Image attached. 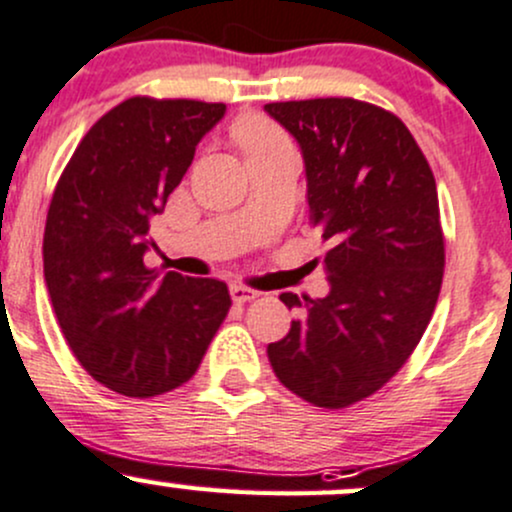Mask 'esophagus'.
Here are the masks:
<instances>
[{
    "mask_svg": "<svg viewBox=\"0 0 512 512\" xmlns=\"http://www.w3.org/2000/svg\"><path fill=\"white\" fill-rule=\"evenodd\" d=\"M230 296H233L235 303H247V301L257 299V296H260V291L250 289V286H243V284H233L230 286Z\"/></svg>",
    "mask_w": 512,
    "mask_h": 512,
    "instance_id": "esophagus-1",
    "label": "esophagus"
}]
</instances>
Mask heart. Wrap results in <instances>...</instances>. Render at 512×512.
Returning a JSON list of instances; mask_svg holds the SVG:
<instances>
[{
  "label": "heart",
  "instance_id": "1",
  "mask_svg": "<svg viewBox=\"0 0 512 512\" xmlns=\"http://www.w3.org/2000/svg\"><path fill=\"white\" fill-rule=\"evenodd\" d=\"M238 140L243 145L245 155L257 153V150H265L269 145L277 143H286L279 128L274 123H269L267 119H245L238 126Z\"/></svg>",
  "mask_w": 512,
  "mask_h": 512
}]
</instances>
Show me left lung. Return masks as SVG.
<instances>
[{"mask_svg":"<svg viewBox=\"0 0 512 512\" xmlns=\"http://www.w3.org/2000/svg\"><path fill=\"white\" fill-rule=\"evenodd\" d=\"M265 111L301 145L308 213L330 243V294L279 296L301 316L267 355L291 393L340 411L396 376L435 311L445 274L435 174L406 123L369 101H274Z\"/></svg>","mask_w":512,"mask_h":512,"instance_id":"obj_1","label":"left lung"}]
</instances>
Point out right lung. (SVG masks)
I'll use <instances>...</instances> for the list:
<instances>
[{
  "label": "right lung",
  "instance_id": "obj_1",
  "mask_svg": "<svg viewBox=\"0 0 512 512\" xmlns=\"http://www.w3.org/2000/svg\"><path fill=\"white\" fill-rule=\"evenodd\" d=\"M226 104L131 97L87 131L43 235L50 303L72 355L106 389L150 398L189 381L228 316V286L145 267L150 218Z\"/></svg>",
  "mask_w": 512,
  "mask_h": 512
}]
</instances>
